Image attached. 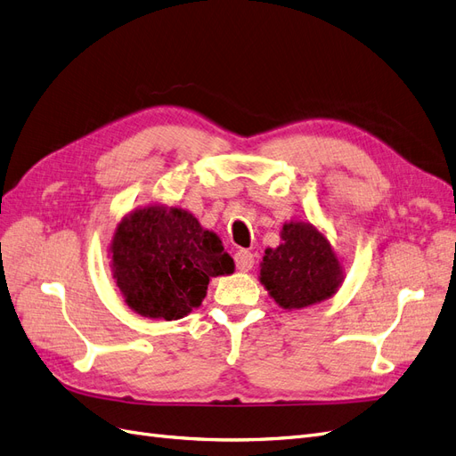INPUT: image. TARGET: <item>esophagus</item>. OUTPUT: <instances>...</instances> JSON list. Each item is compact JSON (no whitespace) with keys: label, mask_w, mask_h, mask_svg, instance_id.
<instances>
[{"label":"esophagus","mask_w":456,"mask_h":456,"mask_svg":"<svg viewBox=\"0 0 456 456\" xmlns=\"http://www.w3.org/2000/svg\"><path fill=\"white\" fill-rule=\"evenodd\" d=\"M233 258H236V266L241 272H249L255 266V255L247 249H240L236 255H233Z\"/></svg>","instance_id":"esophagus-1"}]
</instances>
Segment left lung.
<instances>
[{
    "mask_svg": "<svg viewBox=\"0 0 456 456\" xmlns=\"http://www.w3.org/2000/svg\"><path fill=\"white\" fill-rule=\"evenodd\" d=\"M280 236L281 243L265 251L258 275L275 305L302 310L333 297L344 268L325 233L310 223L289 220Z\"/></svg>",
    "mask_w": 456,
    "mask_h": 456,
    "instance_id": "8db88e82",
    "label": "left lung"
}]
</instances>
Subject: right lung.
<instances>
[{"label": "right lung", "mask_w": 456, "mask_h": 456, "mask_svg": "<svg viewBox=\"0 0 456 456\" xmlns=\"http://www.w3.org/2000/svg\"><path fill=\"white\" fill-rule=\"evenodd\" d=\"M110 266L127 306L151 320H181L201 306L207 285L236 268L215 232L181 209L150 203L121 218Z\"/></svg>", "instance_id": "obj_1"}]
</instances>
